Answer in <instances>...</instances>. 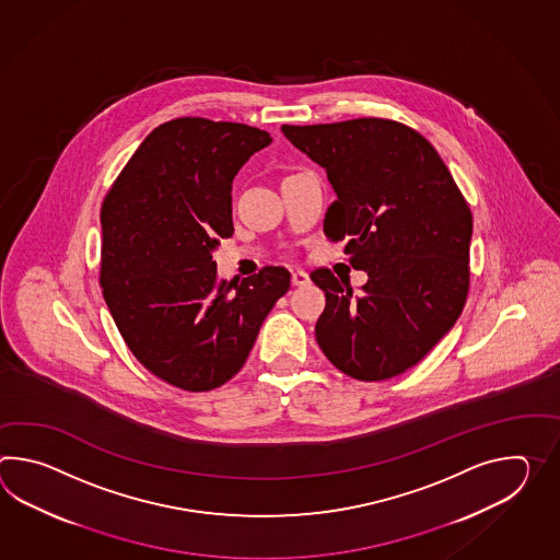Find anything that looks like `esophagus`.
Masks as SVG:
<instances>
[{"instance_id":"esophagus-1","label":"esophagus","mask_w":560,"mask_h":560,"mask_svg":"<svg viewBox=\"0 0 560 560\" xmlns=\"http://www.w3.org/2000/svg\"><path fill=\"white\" fill-rule=\"evenodd\" d=\"M291 283L295 287H303L310 283V275L305 273V271H293L291 273Z\"/></svg>"}]
</instances>
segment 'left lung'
Masks as SVG:
<instances>
[{
	"instance_id": "left-lung-1",
	"label": "left lung",
	"mask_w": 560,
	"mask_h": 560,
	"mask_svg": "<svg viewBox=\"0 0 560 560\" xmlns=\"http://www.w3.org/2000/svg\"><path fill=\"white\" fill-rule=\"evenodd\" d=\"M322 164L337 199L325 235L348 236L363 295L329 269L315 339L337 370L382 382L410 370L460 317L470 289L472 212L434 147L410 126L363 116L334 125L281 126Z\"/></svg>"
}]
</instances>
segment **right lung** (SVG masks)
I'll return each instance as SVG.
<instances>
[{
	"mask_svg": "<svg viewBox=\"0 0 560 560\" xmlns=\"http://www.w3.org/2000/svg\"><path fill=\"white\" fill-rule=\"evenodd\" d=\"M269 142L255 126L174 118L142 140L102 202V295L135 358L171 386L229 382L289 291L283 267L235 285L211 255L217 236L233 235L235 174Z\"/></svg>",
	"mask_w": 560,
	"mask_h": 560,
	"instance_id": "1",
	"label": "right lung"
}]
</instances>
